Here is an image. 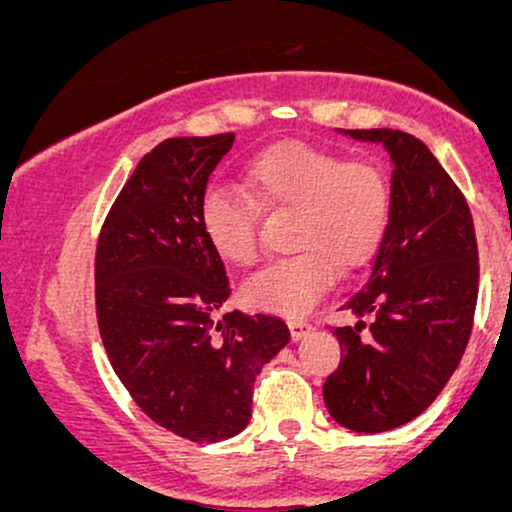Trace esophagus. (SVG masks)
<instances>
[{
	"instance_id": "1",
	"label": "esophagus",
	"mask_w": 512,
	"mask_h": 512,
	"mask_svg": "<svg viewBox=\"0 0 512 512\" xmlns=\"http://www.w3.org/2000/svg\"><path fill=\"white\" fill-rule=\"evenodd\" d=\"M289 330H291L293 342H298V339L308 337V334L313 332V325H310V322H305V320H289Z\"/></svg>"
}]
</instances>
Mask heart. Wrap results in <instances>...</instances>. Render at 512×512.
<instances>
[{"label": "heart", "instance_id": "1", "mask_svg": "<svg viewBox=\"0 0 512 512\" xmlns=\"http://www.w3.org/2000/svg\"><path fill=\"white\" fill-rule=\"evenodd\" d=\"M250 192L267 207H293L291 245L243 286L245 303L301 315L332 286L337 262L354 267L378 248L390 221V182L368 158L298 139L276 142L245 163ZM199 226L223 260H257L255 207L243 192L211 187L199 202Z\"/></svg>", "mask_w": 512, "mask_h": 512}]
</instances>
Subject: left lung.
I'll return each instance as SVG.
<instances>
[{
  "label": "left lung",
  "instance_id": "obj_1",
  "mask_svg": "<svg viewBox=\"0 0 512 512\" xmlns=\"http://www.w3.org/2000/svg\"><path fill=\"white\" fill-rule=\"evenodd\" d=\"M339 134L380 144L390 156V221L366 284L342 303L358 320L332 330L342 363L322 395L337 424L380 433L416 419L467 349L479 293L477 236L462 192L424 142L399 129Z\"/></svg>",
  "mask_w": 512,
  "mask_h": 512
}]
</instances>
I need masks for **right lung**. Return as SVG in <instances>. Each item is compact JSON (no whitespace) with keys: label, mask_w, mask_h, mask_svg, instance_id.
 Instances as JSON below:
<instances>
[{"label":"right lung","mask_w":512,"mask_h":512,"mask_svg":"<svg viewBox=\"0 0 512 512\" xmlns=\"http://www.w3.org/2000/svg\"><path fill=\"white\" fill-rule=\"evenodd\" d=\"M233 134L173 137L117 195L96 250V313L117 378L175 436L219 443L250 424L252 385L289 344L281 317L231 310L219 252L199 226L209 175Z\"/></svg>","instance_id":"1"}]
</instances>
